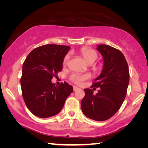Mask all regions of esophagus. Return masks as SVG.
I'll return each mask as SVG.
<instances>
[{"label":"esophagus","instance_id":"esophagus-1","mask_svg":"<svg viewBox=\"0 0 148 148\" xmlns=\"http://www.w3.org/2000/svg\"><path fill=\"white\" fill-rule=\"evenodd\" d=\"M79 88H78V87H76V86H73V90H74V91H77V90H79Z\"/></svg>","mask_w":148,"mask_h":148}]
</instances>
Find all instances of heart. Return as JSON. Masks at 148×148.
I'll return each mask as SVG.
<instances>
[{
  "instance_id": "b5f03b06",
  "label": "heart",
  "mask_w": 148,
  "mask_h": 148,
  "mask_svg": "<svg viewBox=\"0 0 148 148\" xmlns=\"http://www.w3.org/2000/svg\"><path fill=\"white\" fill-rule=\"evenodd\" d=\"M80 53L83 56V57L88 63H93L98 58V54L94 50L90 49L88 48H82L80 50ZM70 55L66 54L63 59V64H66L69 60ZM90 75H79L73 74L71 76V79L77 84H82L83 82L90 78Z\"/></svg>"
}]
</instances>
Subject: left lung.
Listing matches in <instances>:
<instances>
[{"label": "left lung", "instance_id": "1", "mask_svg": "<svg viewBox=\"0 0 148 148\" xmlns=\"http://www.w3.org/2000/svg\"><path fill=\"white\" fill-rule=\"evenodd\" d=\"M96 49L102 54L104 64L102 72L92 87L100 89L96 95L91 89H84L86 94L81 107L88 118L104 121L111 118L124 102L129 71L127 60L120 50L106 44L98 45Z\"/></svg>", "mask_w": 148, "mask_h": 148}]
</instances>
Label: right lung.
I'll list each match as a JSON object with an SVG mask.
<instances>
[{"instance_id": "1", "label": "right lung", "mask_w": 148, "mask_h": 148, "mask_svg": "<svg viewBox=\"0 0 148 148\" xmlns=\"http://www.w3.org/2000/svg\"><path fill=\"white\" fill-rule=\"evenodd\" d=\"M70 47L46 44L34 49L23 64L21 86L24 102L32 114L48 118L60 112L73 88L66 82L59 86L52 79L62 69Z\"/></svg>"}]
</instances>
